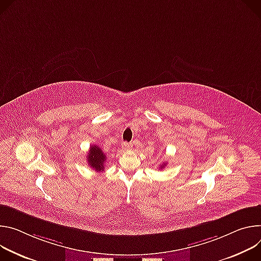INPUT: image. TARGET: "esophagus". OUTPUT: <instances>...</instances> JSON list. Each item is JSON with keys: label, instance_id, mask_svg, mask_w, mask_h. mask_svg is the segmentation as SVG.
<instances>
[{"label": "esophagus", "instance_id": "1", "mask_svg": "<svg viewBox=\"0 0 261 261\" xmlns=\"http://www.w3.org/2000/svg\"><path fill=\"white\" fill-rule=\"evenodd\" d=\"M133 148V145L130 143H127V142H124L123 144H122V149L123 150H130Z\"/></svg>", "mask_w": 261, "mask_h": 261}]
</instances>
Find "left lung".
Here are the masks:
<instances>
[{"label":"left lung","instance_id":"obj_1","mask_svg":"<svg viewBox=\"0 0 261 261\" xmlns=\"http://www.w3.org/2000/svg\"><path fill=\"white\" fill-rule=\"evenodd\" d=\"M166 166H167V162H165V163H163V164H162V165H161V167H160V168H161V169H164V168H165V167H166Z\"/></svg>","mask_w":261,"mask_h":261}]
</instances>
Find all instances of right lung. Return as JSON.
<instances>
[{"instance_id": "1", "label": "right lung", "mask_w": 261, "mask_h": 261, "mask_svg": "<svg viewBox=\"0 0 261 261\" xmlns=\"http://www.w3.org/2000/svg\"><path fill=\"white\" fill-rule=\"evenodd\" d=\"M106 160V154L98 146L92 145L90 147V150L88 154H87V163H88L90 168H92L96 172H102L105 170Z\"/></svg>"}]
</instances>
